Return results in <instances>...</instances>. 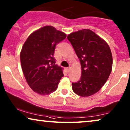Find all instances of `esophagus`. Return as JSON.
Here are the masks:
<instances>
[{"mask_svg": "<svg viewBox=\"0 0 130 130\" xmlns=\"http://www.w3.org/2000/svg\"><path fill=\"white\" fill-rule=\"evenodd\" d=\"M70 67H67V68H66V72H67V73H69V72H70Z\"/></svg>", "mask_w": 130, "mask_h": 130, "instance_id": "34e87169", "label": "esophagus"}]
</instances>
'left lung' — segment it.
<instances>
[{"mask_svg":"<svg viewBox=\"0 0 130 130\" xmlns=\"http://www.w3.org/2000/svg\"><path fill=\"white\" fill-rule=\"evenodd\" d=\"M67 39L79 58L82 68L80 79L72 83V89L80 96H89L101 89L111 74V50L103 39L90 29L71 33Z\"/></svg>","mask_w":130,"mask_h":130,"instance_id":"8db88e82","label":"left lung"}]
</instances>
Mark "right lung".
I'll return each mask as SVG.
<instances>
[{"mask_svg": "<svg viewBox=\"0 0 130 130\" xmlns=\"http://www.w3.org/2000/svg\"><path fill=\"white\" fill-rule=\"evenodd\" d=\"M66 34L52 26H45L28 37L21 50L22 71L28 84L40 95H49L57 89L63 77L62 69L56 64V46Z\"/></svg>", "mask_w": 130, "mask_h": 130, "instance_id": "add662e5", "label": "right lung"}]
</instances>
